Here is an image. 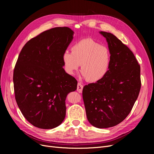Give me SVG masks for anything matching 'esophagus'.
<instances>
[{"mask_svg": "<svg viewBox=\"0 0 154 154\" xmlns=\"http://www.w3.org/2000/svg\"><path fill=\"white\" fill-rule=\"evenodd\" d=\"M83 85L81 84V83L79 82L77 84V91L79 92V93H81L82 92V89H83Z\"/></svg>", "mask_w": 154, "mask_h": 154, "instance_id": "obj_1", "label": "esophagus"}]
</instances>
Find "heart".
Listing matches in <instances>:
<instances>
[{
  "mask_svg": "<svg viewBox=\"0 0 154 154\" xmlns=\"http://www.w3.org/2000/svg\"><path fill=\"white\" fill-rule=\"evenodd\" d=\"M63 69L72 75L81 63L82 75L87 81L98 82L109 72L111 54L109 48L91 38H84L71 47V52L66 50L62 54Z\"/></svg>",
  "mask_w": 154,
  "mask_h": 154,
  "instance_id": "heart-1",
  "label": "heart"
}]
</instances>
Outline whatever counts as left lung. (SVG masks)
I'll list each match as a JSON object with an SVG mask.
<instances>
[{
    "label": "left lung",
    "instance_id": "1",
    "mask_svg": "<svg viewBox=\"0 0 154 154\" xmlns=\"http://www.w3.org/2000/svg\"><path fill=\"white\" fill-rule=\"evenodd\" d=\"M106 38L111 54L107 75L98 82L84 87L82 97L88 122L103 128L122 122L132 109L140 87V67L133 52L114 35Z\"/></svg>",
    "mask_w": 154,
    "mask_h": 154
}]
</instances>
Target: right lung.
<instances>
[{
	"instance_id": "add662e5",
	"label": "right lung",
	"mask_w": 154,
	"mask_h": 154,
	"mask_svg": "<svg viewBox=\"0 0 154 154\" xmlns=\"http://www.w3.org/2000/svg\"><path fill=\"white\" fill-rule=\"evenodd\" d=\"M73 34L67 27L45 30L29 40L18 57L13 74L15 100L36 127L51 129L61 124L66 97L77 89V80L62 68V54Z\"/></svg>"
}]
</instances>
